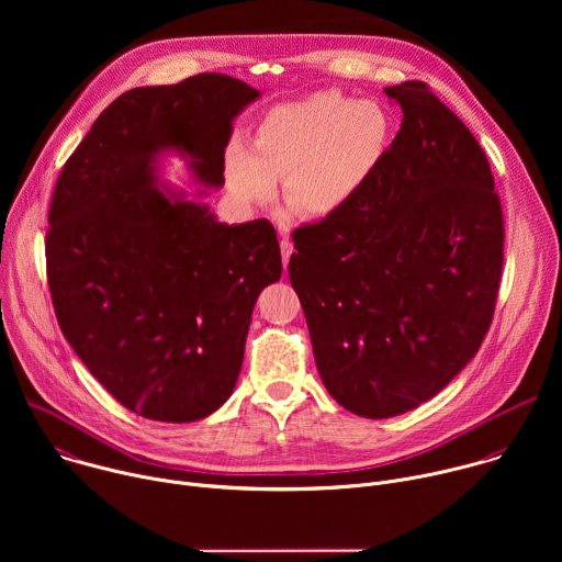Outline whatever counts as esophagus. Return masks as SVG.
Returning a JSON list of instances; mask_svg holds the SVG:
<instances>
[{
    "mask_svg": "<svg viewBox=\"0 0 562 562\" xmlns=\"http://www.w3.org/2000/svg\"><path fill=\"white\" fill-rule=\"evenodd\" d=\"M280 249H282V265H284V269L289 267V260H291V256H293V245H291V239L284 235L282 239H280Z\"/></svg>",
    "mask_w": 562,
    "mask_h": 562,
    "instance_id": "obj_1",
    "label": "esophagus"
}]
</instances>
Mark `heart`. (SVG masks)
I'll list each match as a JSON object with an SVG mask.
<instances>
[{
    "instance_id": "obj_1",
    "label": "heart",
    "mask_w": 562,
    "mask_h": 562,
    "mask_svg": "<svg viewBox=\"0 0 562 562\" xmlns=\"http://www.w3.org/2000/svg\"><path fill=\"white\" fill-rule=\"evenodd\" d=\"M391 137L389 113L367 100L313 93L269 109L247 146L231 144L224 176L243 204L267 202L282 180L284 204L300 217L342 209L373 176Z\"/></svg>"
}]
</instances>
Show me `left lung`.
Instances as JSON below:
<instances>
[{
  "label": "left lung",
  "mask_w": 562,
  "mask_h": 562,
  "mask_svg": "<svg viewBox=\"0 0 562 562\" xmlns=\"http://www.w3.org/2000/svg\"><path fill=\"white\" fill-rule=\"evenodd\" d=\"M403 124L364 187L293 231L289 278L329 393L391 418L442 391L494 319L505 222L485 150L429 85L384 89Z\"/></svg>",
  "instance_id": "8db88e82"
}]
</instances>
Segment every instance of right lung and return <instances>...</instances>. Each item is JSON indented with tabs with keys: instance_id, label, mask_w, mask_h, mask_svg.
<instances>
[{
	"instance_id": "add662e5",
	"label": "right lung",
	"mask_w": 562,
	"mask_h": 562,
	"mask_svg": "<svg viewBox=\"0 0 562 562\" xmlns=\"http://www.w3.org/2000/svg\"><path fill=\"white\" fill-rule=\"evenodd\" d=\"M260 93L220 72L131 89L111 102L57 178L46 278L59 329L93 378L137 416L193 423L231 395L260 291L280 280L269 220L217 222L153 184L180 148L224 184L231 122Z\"/></svg>"
}]
</instances>
